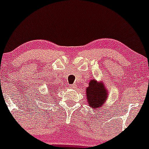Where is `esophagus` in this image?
<instances>
[{
	"mask_svg": "<svg viewBox=\"0 0 149 149\" xmlns=\"http://www.w3.org/2000/svg\"><path fill=\"white\" fill-rule=\"evenodd\" d=\"M69 86H70V88H72V89H75V88H76V86L75 85V84H72V85H70Z\"/></svg>",
	"mask_w": 149,
	"mask_h": 149,
	"instance_id": "34e87169",
	"label": "esophagus"
}]
</instances>
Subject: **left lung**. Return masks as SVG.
<instances>
[{
    "label": "left lung",
    "instance_id": "left-lung-1",
    "mask_svg": "<svg viewBox=\"0 0 149 149\" xmlns=\"http://www.w3.org/2000/svg\"><path fill=\"white\" fill-rule=\"evenodd\" d=\"M86 92L88 105L94 109L102 107L108 98L107 90L103 82L97 81L95 79L90 81Z\"/></svg>",
    "mask_w": 149,
    "mask_h": 149
}]
</instances>
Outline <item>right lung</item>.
<instances>
[{
    "mask_svg": "<svg viewBox=\"0 0 149 149\" xmlns=\"http://www.w3.org/2000/svg\"><path fill=\"white\" fill-rule=\"evenodd\" d=\"M50 91H51V90H50Z\"/></svg>",
    "mask_w": 149,
    "mask_h": 149,
    "instance_id": "obj_1",
    "label": "right lung"
}]
</instances>
